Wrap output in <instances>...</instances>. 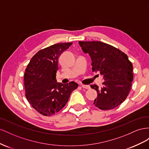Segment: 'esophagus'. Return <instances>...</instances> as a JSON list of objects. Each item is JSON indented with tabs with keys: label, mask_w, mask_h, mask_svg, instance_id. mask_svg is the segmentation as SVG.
I'll return each mask as SVG.
<instances>
[{
	"label": "esophagus",
	"mask_w": 149,
	"mask_h": 149,
	"mask_svg": "<svg viewBox=\"0 0 149 149\" xmlns=\"http://www.w3.org/2000/svg\"><path fill=\"white\" fill-rule=\"evenodd\" d=\"M82 87L84 88H86V89H89L91 88L90 86H88V85H82Z\"/></svg>",
	"instance_id": "34e87169"
}]
</instances>
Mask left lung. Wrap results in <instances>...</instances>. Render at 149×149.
Listing matches in <instances>:
<instances>
[{
    "instance_id": "obj_1",
    "label": "left lung",
    "mask_w": 149,
    "mask_h": 149,
    "mask_svg": "<svg viewBox=\"0 0 149 149\" xmlns=\"http://www.w3.org/2000/svg\"><path fill=\"white\" fill-rule=\"evenodd\" d=\"M79 44L83 52L90 56L92 71L100 72L104 79L101 88L95 84L91 86L98 93L93 104L101 110L116 108L130 91L133 80L131 62L125 53L104 42L79 41Z\"/></svg>"
}]
</instances>
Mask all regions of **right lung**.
Instances as JSON below:
<instances>
[{
	"instance_id": "right-lung-1",
	"label": "right lung",
	"mask_w": 149,
	"mask_h": 149,
	"mask_svg": "<svg viewBox=\"0 0 149 149\" xmlns=\"http://www.w3.org/2000/svg\"><path fill=\"white\" fill-rule=\"evenodd\" d=\"M72 44L60 43L39 50L32 57L24 74L25 97L38 112L50 116L58 112L69 100L78 84L57 82L58 58Z\"/></svg>"
}]
</instances>
